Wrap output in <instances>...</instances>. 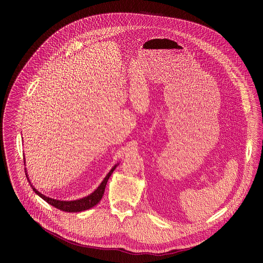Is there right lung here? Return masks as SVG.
<instances>
[{"label":"right lung","instance_id":"1","mask_svg":"<svg viewBox=\"0 0 263 263\" xmlns=\"http://www.w3.org/2000/svg\"><path fill=\"white\" fill-rule=\"evenodd\" d=\"M25 159V158H24ZM25 161V160H24ZM26 163V161H25ZM119 165V163H117L114 167H112L109 173L106 175V177L103 179V181L101 182V184L98 186V189L95 190L90 195L86 196V197H83L82 199H78V200H72V201H61V200H56V199H52V198H49L45 195H43L42 193H40L39 191H37L35 187L33 186V184H31V187L32 190L35 192L36 195H39L43 200H45L47 203H49L50 205L54 206L55 208L57 209H60L62 211H65V212H81V211H84V210H87V209H90L91 207L96 206L102 199L103 195H104V192H105V187H106V184L108 182V179L110 178L111 174L114 173V171L117 168V166ZM26 170V168H25ZM27 173V171H26ZM26 177L30 182L29 180V177H28V174H26Z\"/></svg>","mask_w":263,"mask_h":263}]
</instances>
